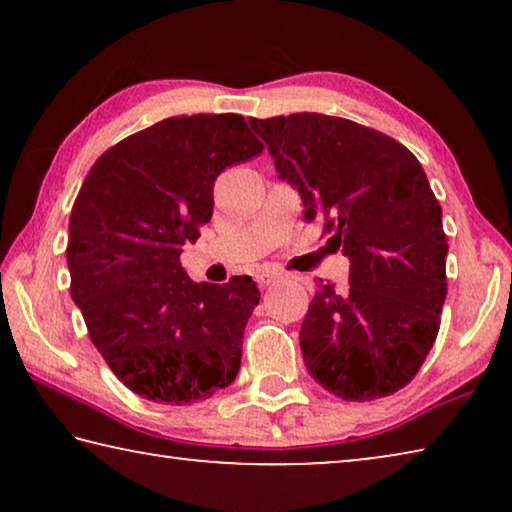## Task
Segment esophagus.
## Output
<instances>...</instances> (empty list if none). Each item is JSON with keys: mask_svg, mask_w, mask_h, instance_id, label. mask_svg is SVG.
<instances>
[{"mask_svg": "<svg viewBox=\"0 0 512 512\" xmlns=\"http://www.w3.org/2000/svg\"><path fill=\"white\" fill-rule=\"evenodd\" d=\"M255 280L259 287H271V284H275L277 280H282V273L273 271V268H262V271L255 275Z\"/></svg>", "mask_w": 512, "mask_h": 512, "instance_id": "1", "label": "esophagus"}]
</instances>
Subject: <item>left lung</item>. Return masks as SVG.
Instances as JSON below:
<instances>
[{
    "mask_svg": "<svg viewBox=\"0 0 512 512\" xmlns=\"http://www.w3.org/2000/svg\"><path fill=\"white\" fill-rule=\"evenodd\" d=\"M305 219H325L350 259V289L320 282L300 327L309 375L350 402L409 384L445 305L443 210L418 158L379 131L318 112L248 119Z\"/></svg>",
    "mask_w": 512,
    "mask_h": 512,
    "instance_id": "left-lung-1",
    "label": "left lung"
}]
</instances>
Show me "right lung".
I'll return each mask as SVG.
<instances>
[{"instance_id":"right-lung-1","label":"right lung","mask_w":512,"mask_h":512,"mask_svg":"<svg viewBox=\"0 0 512 512\" xmlns=\"http://www.w3.org/2000/svg\"><path fill=\"white\" fill-rule=\"evenodd\" d=\"M262 149L235 112L169 117L112 146L83 180L69 291L94 348L146 400L194 404L237 377L257 284L192 282L180 253L210 221L216 176Z\"/></svg>"}]
</instances>
